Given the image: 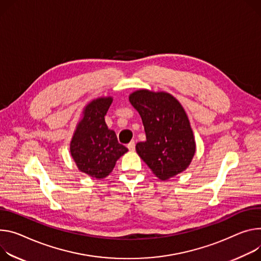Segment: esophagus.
Wrapping results in <instances>:
<instances>
[{"label":"esophagus","instance_id":"1","mask_svg":"<svg viewBox=\"0 0 261 261\" xmlns=\"http://www.w3.org/2000/svg\"><path fill=\"white\" fill-rule=\"evenodd\" d=\"M128 149H129L130 151H134V150H135V141H134V140L130 141V143L128 144Z\"/></svg>","mask_w":261,"mask_h":261}]
</instances>
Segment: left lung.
<instances>
[{
	"label": "left lung",
	"mask_w": 261,
	"mask_h": 261,
	"mask_svg": "<svg viewBox=\"0 0 261 261\" xmlns=\"http://www.w3.org/2000/svg\"><path fill=\"white\" fill-rule=\"evenodd\" d=\"M147 136L136 145V152L161 180L183 172L191 163L196 143L188 117L181 104L170 93L146 89L130 94Z\"/></svg>",
	"instance_id": "8db88e82"
}]
</instances>
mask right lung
Returning a JSON list of instances; mask_svg holds the SVG:
<instances>
[{
    "instance_id": "1",
    "label": "right lung",
    "mask_w": 261,
    "mask_h": 261,
    "mask_svg": "<svg viewBox=\"0 0 261 261\" xmlns=\"http://www.w3.org/2000/svg\"><path fill=\"white\" fill-rule=\"evenodd\" d=\"M111 102V98L90 102L83 111V118L70 143V154L78 169L97 179L108 176L116 160L128 151L118 144L115 132L108 129L105 123L104 116Z\"/></svg>"
}]
</instances>
